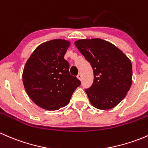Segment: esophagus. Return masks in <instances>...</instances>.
<instances>
[{"mask_svg": "<svg viewBox=\"0 0 148 148\" xmlns=\"http://www.w3.org/2000/svg\"><path fill=\"white\" fill-rule=\"evenodd\" d=\"M77 77L79 79L81 80V79H82V75H81V74H79L77 76Z\"/></svg>", "mask_w": 148, "mask_h": 148, "instance_id": "obj_1", "label": "esophagus"}]
</instances>
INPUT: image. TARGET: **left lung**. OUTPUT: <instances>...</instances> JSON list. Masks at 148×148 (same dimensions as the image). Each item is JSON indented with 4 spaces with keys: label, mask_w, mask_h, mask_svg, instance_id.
Segmentation results:
<instances>
[{
    "label": "left lung",
    "mask_w": 148,
    "mask_h": 148,
    "mask_svg": "<svg viewBox=\"0 0 148 148\" xmlns=\"http://www.w3.org/2000/svg\"><path fill=\"white\" fill-rule=\"evenodd\" d=\"M74 44L93 69V84L85 89L91 104L99 110L117 106L132 84L130 60L120 49L100 38L81 39Z\"/></svg>",
    "instance_id": "1"
}]
</instances>
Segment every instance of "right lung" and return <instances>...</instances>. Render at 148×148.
I'll use <instances>...</instances> for the list:
<instances>
[{
	"instance_id": "obj_1",
	"label": "right lung",
	"mask_w": 148,
	"mask_h": 148,
	"mask_svg": "<svg viewBox=\"0 0 148 148\" xmlns=\"http://www.w3.org/2000/svg\"><path fill=\"white\" fill-rule=\"evenodd\" d=\"M70 42L64 39L46 41L34 50L23 72L26 93L38 107L57 110L69 102L81 82L69 73L64 54Z\"/></svg>"
}]
</instances>
